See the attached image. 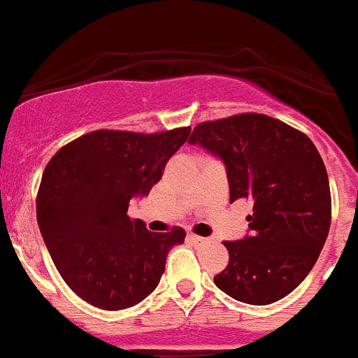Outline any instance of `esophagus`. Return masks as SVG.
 <instances>
[{"label":"esophagus","mask_w":358,"mask_h":358,"mask_svg":"<svg viewBox=\"0 0 358 358\" xmlns=\"http://www.w3.org/2000/svg\"><path fill=\"white\" fill-rule=\"evenodd\" d=\"M189 240L192 243H196V245H201V243L208 242V238H203V236H198V235H189Z\"/></svg>","instance_id":"34e87169"}]
</instances>
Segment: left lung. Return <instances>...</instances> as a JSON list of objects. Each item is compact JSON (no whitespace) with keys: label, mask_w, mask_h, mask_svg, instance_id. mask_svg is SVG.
<instances>
[{"label":"left lung","mask_w":358,"mask_h":358,"mask_svg":"<svg viewBox=\"0 0 358 358\" xmlns=\"http://www.w3.org/2000/svg\"><path fill=\"white\" fill-rule=\"evenodd\" d=\"M189 143L224 162L229 201H252L250 235L224 242L229 262L215 286L250 306L285 299L315 266L329 235L332 201L322 155L306 134L258 113L199 123Z\"/></svg>","instance_id":"1"}]
</instances>
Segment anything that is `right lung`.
Returning a JSON list of instances; mask_svg holds the SVG:
<instances>
[{
	"mask_svg": "<svg viewBox=\"0 0 358 358\" xmlns=\"http://www.w3.org/2000/svg\"><path fill=\"white\" fill-rule=\"evenodd\" d=\"M190 127L155 134L93 130L55 153L42 175L36 220L69 288L92 306L120 310L159 285L173 245L185 231L152 233L127 215L146 196Z\"/></svg>",
	"mask_w": 358,
	"mask_h": 358,
	"instance_id": "1",
	"label": "right lung"
}]
</instances>
